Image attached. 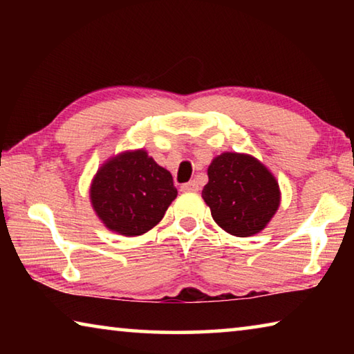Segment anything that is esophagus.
<instances>
[{
  "label": "esophagus",
  "instance_id": "34e87169",
  "mask_svg": "<svg viewBox=\"0 0 354 354\" xmlns=\"http://www.w3.org/2000/svg\"><path fill=\"white\" fill-rule=\"evenodd\" d=\"M198 189H200V185H198V183L195 181V179H192V181L181 185V190L183 192H196Z\"/></svg>",
  "mask_w": 354,
  "mask_h": 354
}]
</instances>
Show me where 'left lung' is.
Returning <instances> with one entry per match:
<instances>
[{"instance_id":"8db88e82","label":"left lung","mask_w":354,"mask_h":354,"mask_svg":"<svg viewBox=\"0 0 354 354\" xmlns=\"http://www.w3.org/2000/svg\"><path fill=\"white\" fill-rule=\"evenodd\" d=\"M203 198L212 218L239 237L257 234L279 206L277 179L259 160L247 154L223 153L207 169Z\"/></svg>"}]
</instances>
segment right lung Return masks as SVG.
I'll return each instance as SVG.
<instances>
[{
  "label": "right lung",
  "instance_id": "1",
  "mask_svg": "<svg viewBox=\"0 0 354 354\" xmlns=\"http://www.w3.org/2000/svg\"><path fill=\"white\" fill-rule=\"evenodd\" d=\"M176 195L170 171L143 149L112 158L98 170L91 187L95 212L122 236H140L151 230Z\"/></svg>",
  "mask_w": 354,
  "mask_h": 354
}]
</instances>
